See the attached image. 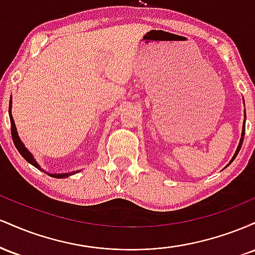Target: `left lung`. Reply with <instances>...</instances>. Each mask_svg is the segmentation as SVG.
<instances>
[{
	"label": "left lung",
	"instance_id": "left-lung-1",
	"mask_svg": "<svg viewBox=\"0 0 255 255\" xmlns=\"http://www.w3.org/2000/svg\"><path fill=\"white\" fill-rule=\"evenodd\" d=\"M245 118H246V114H245ZM245 127H246V124L244 122V126H242V134H241V139H240V142H239V146H238V148H236V152H235V154H234L233 156V158H231V160L229 162V164L228 165H230L231 164V162H233L234 159H235L236 158V156H238V153L240 152V150H241V146H242V142H244V137H245ZM227 165V166H228Z\"/></svg>",
	"mask_w": 255,
	"mask_h": 255
}]
</instances>
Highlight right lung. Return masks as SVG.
Wrapping results in <instances>:
<instances>
[{
	"instance_id": "add662e5",
	"label": "right lung",
	"mask_w": 255,
	"mask_h": 255,
	"mask_svg": "<svg viewBox=\"0 0 255 255\" xmlns=\"http://www.w3.org/2000/svg\"><path fill=\"white\" fill-rule=\"evenodd\" d=\"M9 118H10V125H11V139H13V142L14 145H15V147L17 148V151H19V153L21 154L22 157L25 158L26 160H27L30 164H32L33 166H36L37 169H39V170H43L42 168H40L39 164L36 162V159H34L33 156L31 154V152L27 150V148L25 147V145L22 144L21 140H20L19 135H17V131H16V127H15V124H14V120H13V116H11V101L9 103ZM44 171V170H43ZM78 171H74V172H69V174H49V172H46V174L49 175V176L51 177H56V178H64V177H68L71 176L72 174H77Z\"/></svg>"
}]
</instances>
